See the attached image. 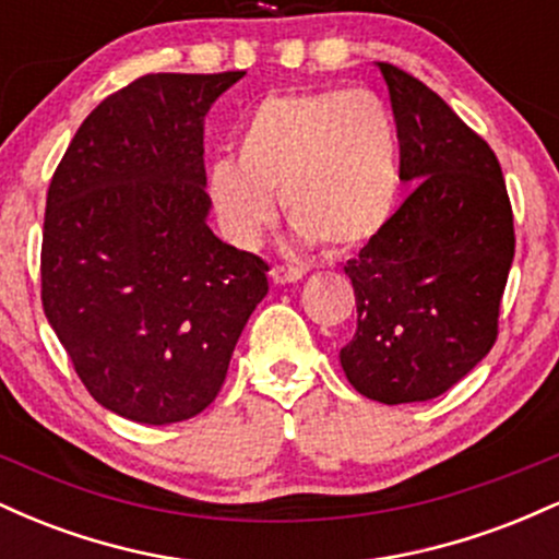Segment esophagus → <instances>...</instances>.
<instances>
[{
	"label": "esophagus",
	"mask_w": 559,
	"mask_h": 559,
	"mask_svg": "<svg viewBox=\"0 0 559 559\" xmlns=\"http://www.w3.org/2000/svg\"><path fill=\"white\" fill-rule=\"evenodd\" d=\"M305 271L301 267H294V265H273L271 267V278L275 284H294V281H299Z\"/></svg>",
	"instance_id": "esophagus-1"
}]
</instances>
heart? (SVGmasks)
Here are the masks:
<instances>
[{
    "instance_id": "heart-1",
    "label": "heart",
    "mask_w": 559,
    "mask_h": 559,
    "mask_svg": "<svg viewBox=\"0 0 559 559\" xmlns=\"http://www.w3.org/2000/svg\"><path fill=\"white\" fill-rule=\"evenodd\" d=\"M400 191L394 115L368 88L271 94L243 120L236 165L210 168L207 197L230 241L254 247L275 217L299 239L355 252L386 228Z\"/></svg>"
}]
</instances>
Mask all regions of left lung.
Listing matches in <instances>:
<instances>
[{
    "label": "left lung",
    "mask_w": 559,
    "mask_h": 559,
    "mask_svg": "<svg viewBox=\"0 0 559 559\" xmlns=\"http://www.w3.org/2000/svg\"><path fill=\"white\" fill-rule=\"evenodd\" d=\"M378 68L400 136V178L418 183L346 260L357 331L338 360L362 396L409 404L444 394L489 355L515 226L491 146L415 75Z\"/></svg>",
    "instance_id": "obj_1"
}]
</instances>
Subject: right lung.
<instances>
[{
    "instance_id": "1",
    "label": "right lung",
    "mask_w": 559,
    "mask_h": 559,
    "mask_svg": "<svg viewBox=\"0 0 559 559\" xmlns=\"http://www.w3.org/2000/svg\"><path fill=\"white\" fill-rule=\"evenodd\" d=\"M243 70L146 73L88 112L57 165L41 305L88 394L168 426L215 402L267 262L207 226L204 128Z\"/></svg>"
}]
</instances>
